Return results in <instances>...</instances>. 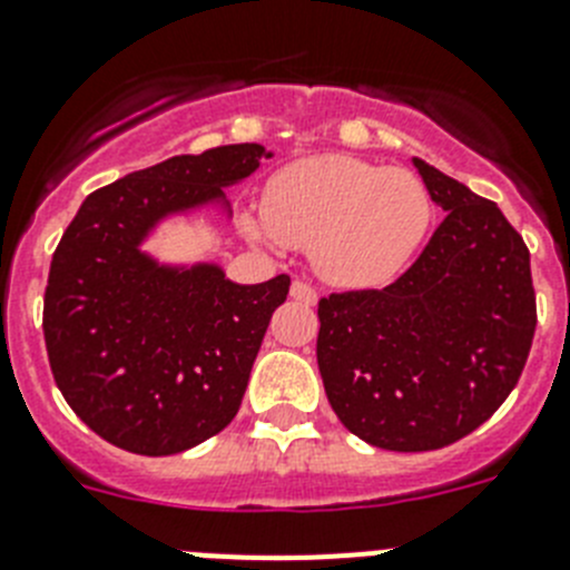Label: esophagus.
<instances>
[{
    "instance_id": "34e87169",
    "label": "esophagus",
    "mask_w": 570,
    "mask_h": 570,
    "mask_svg": "<svg viewBox=\"0 0 570 570\" xmlns=\"http://www.w3.org/2000/svg\"><path fill=\"white\" fill-rule=\"evenodd\" d=\"M289 295L295 297V301H301V304H306V306H312V304H315V301H317L315 286L306 284V281H292Z\"/></svg>"
}]
</instances>
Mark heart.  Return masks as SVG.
Returning <instances> with one entry per match:
<instances>
[{
    "instance_id": "obj_1",
    "label": "heart",
    "mask_w": 570,
    "mask_h": 570,
    "mask_svg": "<svg viewBox=\"0 0 570 570\" xmlns=\"http://www.w3.org/2000/svg\"><path fill=\"white\" fill-rule=\"evenodd\" d=\"M434 222L423 178L352 156H312L286 164L264 189V224L253 233L312 249L330 284L363 289L397 275Z\"/></svg>"
}]
</instances>
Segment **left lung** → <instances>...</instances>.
<instances>
[{"mask_svg":"<svg viewBox=\"0 0 570 570\" xmlns=\"http://www.w3.org/2000/svg\"><path fill=\"white\" fill-rule=\"evenodd\" d=\"M445 213L383 289L317 301V368L332 409L366 443L434 451L485 423L525 368L537 330L531 255L494 202L414 158Z\"/></svg>","mask_w":570,"mask_h":570,"instance_id":"obj_1","label":"left lung"}]
</instances>
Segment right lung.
Masks as SVG:
<instances>
[{"mask_svg": "<svg viewBox=\"0 0 570 570\" xmlns=\"http://www.w3.org/2000/svg\"><path fill=\"white\" fill-rule=\"evenodd\" d=\"M264 156L261 145L173 156L90 193L61 235L42 315L50 372L107 443L164 458L238 414L289 275L240 286L209 264L158 266L138 244L164 215L218 202Z\"/></svg>", "mask_w": 570, "mask_h": 570, "instance_id": "obj_1", "label": "right lung"}]
</instances>
